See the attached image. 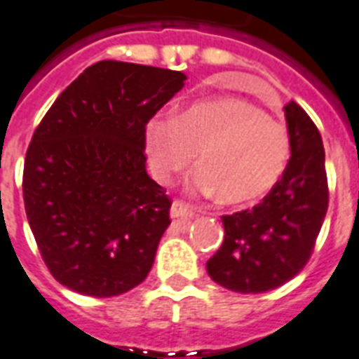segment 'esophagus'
<instances>
[{
  "label": "esophagus",
  "mask_w": 359,
  "mask_h": 359,
  "mask_svg": "<svg viewBox=\"0 0 359 359\" xmlns=\"http://www.w3.org/2000/svg\"><path fill=\"white\" fill-rule=\"evenodd\" d=\"M194 215H196V208L194 205L182 202V200H174L170 208L172 219H193Z\"/></svg>",
  "instance_id": "esophagus-1"
}]
</instances>
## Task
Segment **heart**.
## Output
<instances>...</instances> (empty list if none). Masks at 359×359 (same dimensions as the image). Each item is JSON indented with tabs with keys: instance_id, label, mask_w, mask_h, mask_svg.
<instances>
[{
	"instance_id": "heart-1",
	"label": "heart",
	"mask_w": 359,
	"mask_h": 359,
	"mask_svg": "<svg viewBox=\"0 0 359 359\" xmlns=\"http://www.w3.org/2000/svg\"><path fill=\"white\" fill-rule=\"evenodd\" d=\"M144 148L157 182L170 183L196 161L191 182L205 196L248 203L269 194L291 159L287 126L241 98L203 100L182 113H157L144 126Z\"/></svg>"
}]
</instances>
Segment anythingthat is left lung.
I'll list each match as a JSON object with an SVG mask.
<instances>
[{"instance_id":"obj_1","label":"left lung","mask_w":359,"mask_h":359,"mask_svg":"<svg viewBox=\"0 0 359 359\" xmlns=\"http://www.w3.org/2000/svg\"><path fill=\"white\" fill-rule=\"evenodd\" d=\"M291 159L257 205L224 215V241L208 261L209 276L235 293H265L302 271L328 209L323 139L297 102L285 105Z\"/></svg>"}]
</instances>
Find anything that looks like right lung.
Instances as JSON below:
<instances>
[{"mask_svg": "<svg viewBox=\"0 0 359 359\" xmlns=\"http://www.w3.org/2000/svg\"><path fill=\"white\" fill-rule=\"evenodd\" d=\"M185 79L100 61L36 126L24 163L25 213L48 271L72 291L116 297L148 276L172 200L146 174L144 126Z\"/></svg>", "mask_w": 359, "mask_h": 359, "instance_id": "add662e5", "label": "right lung"}]
</instances>
